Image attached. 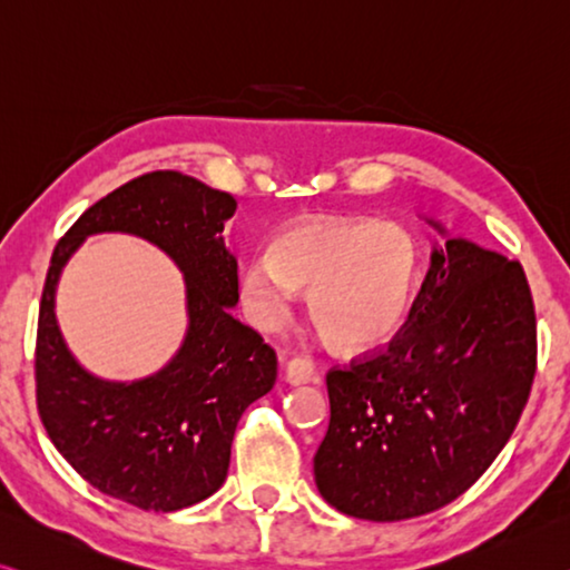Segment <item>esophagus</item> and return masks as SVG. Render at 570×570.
Returning <instances> with one entry per match:
<instances>
[{"label":"esophagus","instance_id":"34e87169","mask_svg":"<svg viewBox=\"0 0 570 570\" xmlns=\"http://www.w3.org/2000/svg\"><path fill=\"white\" fill-rule=\"evenodd\" d=\"M313 376H315V372H313V364L308 362V358L293 356L285 362V380H287V384H293V387H297V384H308Z\"/></svg>","mask_w":570,"mask_h":570}]
</instances>
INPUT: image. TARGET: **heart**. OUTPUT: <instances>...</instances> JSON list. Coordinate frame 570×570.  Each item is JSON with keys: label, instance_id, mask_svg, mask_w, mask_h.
Here are the masks:
<instances>
[{"label": "heart", "instance_id": "1", "mask_svg": "<svg viewBox=\"0 0 570 570\" xmlns=\"http://www.w3.org/2000/svg\"><path fill=\"white\" fill-rule=\"evenodd\" d=\"M415 239L366 218H305L242 269V301L262 328L291 318L295 291H311L318 331L341 348L382 344L405 323L417 285Z\"/></svg>", "mask_w": 570, "mask_h": 570}]
</instances>
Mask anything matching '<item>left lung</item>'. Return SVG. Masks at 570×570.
<instances>
[{
  "label": "left lung",
  "instance_id": "1",
  "mask_svg": "<svg viewBox=\"0 0 570 570\" xmlns=\"http://www.w3.org/2000/svg\"><path fill=\"white\" fill-rule=\"evenodd\" d=\"M535 366L520 262L449 239L395 338L326 374L331 420L313 459L321 497L372 522L441 510L510 441Z\"/></svg>",
  "mask_w": 570,
  "mask_h": 570
}]
</instances>
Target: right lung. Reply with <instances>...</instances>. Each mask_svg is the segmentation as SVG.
<instances>
[{"label":"right lung","mask_w":570,"mask_h":570,"mask_svg":"<svg viewBox=\"0 0 570 570\" xmlns=\"http://www.w3.org/2000/svg\"><path fill=\"white\" fill-rule=\"evenodd\" d=\"M236 200L178 170H155L96 200L56 244L35 341V397L63 459L101 494L145 512H175L212 497L229 471L236 423L273 390L275 348L229 313L239 301L224 222ZM150 238L187 275L189 334L147 381L117 385L80 370L55 321L59 269L89 233Z\"/></svg>","instance_id":"add662e5"}]
</instances>
